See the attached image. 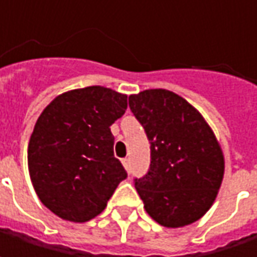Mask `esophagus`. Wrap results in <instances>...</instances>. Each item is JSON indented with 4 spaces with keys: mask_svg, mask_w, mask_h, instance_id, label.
I'll return each instance as SVG.
<instances>
[{
    "mask_svg": "<svg viewBox=\"0 0 257 257\" xmlns=\"http://www.w3.org/2000/svg\"><path fill=\"white\" fill-rule=\"evenodd\" d=\"M121 163H123V166L125 167V170H128V172H130V159H123V160H121Z\"/></svg>",
    "mask_w": 257,
    "mask_h": 257,
    "instance_id": "1",
    "label": "esophagus"
}]
</instances>
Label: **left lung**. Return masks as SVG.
<instances>
[{
	"label": "left lung",
	"instance_id": "left-lung-1",
	"mask_svg": "<svg viewBox=\"0 0 257 257\" xmlns=\"http://www.w3.org/2000/svg\"><path fill=\"white\" fill-rule=\"evenodd\" d=\"M130 110L150 143V167L134 179L144 209L166 227L196 222L210 209L222 184L224 160L200 113L169 90L128 97Z\"/></svg>",
	"mask_w": 257,
	"mask_h": 257
}]
</instances>
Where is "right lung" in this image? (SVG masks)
<instances>
[{
    "mask_svg": "<svg viewBox=\"0 0 257 257\" xmlns=\"http://www.w3.org/2000/svg\"><path fill=\"white\" fill-rule=\"evenodd\" d=\"M125 108V94L91 85L58 95L38 117L28 170L40 200L58 217L91 220L127 177L110 130Z\"/></svg>",
    "mask_w": 257,
    "mask_h": 257,
    "instance_id": "add662e5",
    "label": "right lung"
}]
</instances>
